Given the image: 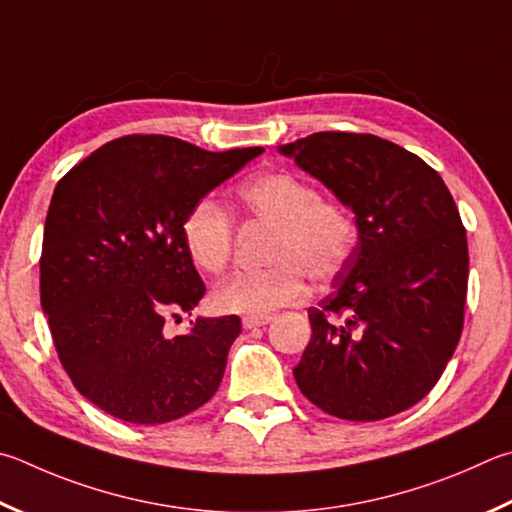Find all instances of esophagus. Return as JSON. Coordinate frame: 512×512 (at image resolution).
I'll list each match as a JSON object with an SVG mask.
<instances>
[{
    "instance_id": "esophagus-1",
    "label": "esophagus",
    "mask_w": 512,
    "mask_h": 512,
    "mask_svg": "<svg viewBox=\"0 0 512 512\" xmlns=\"http://www.w3.org/2000/svg\"><path fill=\"white\" fill-rule=\"evenodd\" d=\"M273 320V315H246L241 324H244V329H257V327H264Z\"/></svg>"
}]
</instances>
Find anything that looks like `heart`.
<instances>
[{"label":"heart","instance_id":"b5f03b06","mask_svg":"<svg viewBox=\"0 0 512 512\" xmlns=\"http://www.w3.org/2000/svg\"><path fill=\"white\" fill-rule=\"evenodd\" d=\"M250 217L275 224L264 271H239L217 284L212 302L226 313L266 315L300 302L306 277L324 284L342 273L356 250L358 228L340 203L322 201L309 181L291 172H271L239 190ZM181 237L194 264L221 273L230 262L235 221L212 199L194 203L183 219Z\"/></svg>","mask_w":512,"mask_h":512}]
</instances>
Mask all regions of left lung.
Segmentation results:
<instances>
[{
  "label": "left lung",
  "instance_id": "1",
  "mask_svg": "<svg viewBox=\"0 0 512 512\" xmlns=\"http://www.w3.org/2000/svg\"><path fill=\"white\" fill-rule=\"evenodd\" d=\"M356 215L358 244L333 293L309 309L293 369L331 416L380 421L416 405L459 345L468 239L439 172L371 134L318 132L280 145Z\"/></svg>",
  "mask_w": 512,
  "mask_h": 512
}]
</instances>
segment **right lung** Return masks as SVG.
<instances>
[{"instance_id": "right-lung-1", "label": "right lung", "mask_w": 512, "mask_h": 512, "mask_svg": "<svg viewBox=\"0 0 512 512\" xmlns=\"http://www.w3.org/2000/svg\"><path fill=\"white\" fill-rule=\"evenodd\" d=\"M262 152H206L181 138L132 134L55 185L40 302L64 371L100 410L159 425L215 396L241 320L197 318L183 336L165 333L167 320L206 293L181 226L194 203Z\"/></svg>"}]
</instances>
